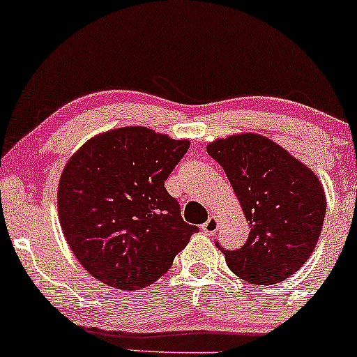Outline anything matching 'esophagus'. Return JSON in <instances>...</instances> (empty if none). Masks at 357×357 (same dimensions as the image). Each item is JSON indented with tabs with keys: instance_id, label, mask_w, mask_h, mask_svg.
<instances>
[{
	"instance_id": "34e87169",
	"label": "esophagus",
	"mask_w": 357,
	"mask_h": 357,
	"mask_svg": "<svg viewBox=\"0 0 357 357\" xmlns=\"http://www.w3.org/2000/svg\"><path fill=\"white\" fill-rule=\"evenodd\" d=\"M218 226L220 225H218L216 216H209V220L202 225V231H204L206 235H214V233L218 231Z\"/></svg>"
}]
</instances>
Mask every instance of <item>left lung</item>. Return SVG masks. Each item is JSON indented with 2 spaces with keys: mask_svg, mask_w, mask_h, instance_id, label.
<instances>
[{
  "mask_svg": "<svg viewBox=\"0 0 357 357\" xmlns=\"http://www.w3.org/2000/svg\"><path fill=\"white\" fill-rule=\"evenodd\" d=\"M223 167L250 221L247 243L225 250L226 264L252 284H275L293 275L312 252L324 228L320 180L284 148L260 134H235L208 144Z\"/></svg>",
  "mask_w": 357,
  "mask_h": 357,
  "instance_id": "8db88e82",
  "label": "left lung"
}]
</instances>
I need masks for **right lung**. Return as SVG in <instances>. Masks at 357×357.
Segmentation results:
<instances>
[{
    "mask_svg": "<svg viewBox=\"0 0 357 357\" xmlns=\"http://www.w3.org/2000/svg\"><path fill=\"white\" fill-rule=\"evenodd\" d=\"M189 146L131 126L91 137L66 163L57 187L61 228L79 264L103 284H153L199 229L182 220L165 189Z\"/></svg>",
    "mask_w": 357,
    "mask_h": 357,
    "instance_id": "add662e5",
    "label": "right lung"
}]
</instances>
